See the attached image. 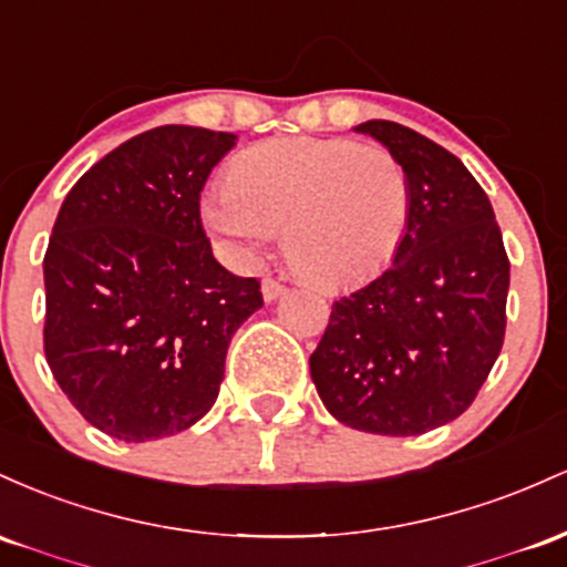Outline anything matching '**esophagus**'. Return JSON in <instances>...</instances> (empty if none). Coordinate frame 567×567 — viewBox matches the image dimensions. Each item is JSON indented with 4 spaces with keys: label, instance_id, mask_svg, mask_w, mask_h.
<instances>
[{
    "label": "esophagus",
    "instance_id": "esophagus-1",
    "mask_svg": "<svg viewBox=\"0 0 567 567\" xmlns=\"http://www.w3.org/2000/svg\"><path fill=\"white\" fill-rule=\"evenodd\" d=\"M284 291H286V286L281 281H276V278H265V281H262V297H265L267 302L278 300V297H281Z\"/></svg>",
    "mask_w": 567,
    "mask_h": 567
}]
</instances>
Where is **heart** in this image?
Masks as SVG:
<instances>
[{
    "mask_svg": "<svg viewBox=\"0 0 567 567\" xmlns=\"http://www.w3.org/2000/svg\"><path fill=\"white\" fill-rule=\"evenodd\" d=\"M412 182L396 152L353 138H270L240 152L227 184L203 198V221L251 259L284 230V257L318 289L383 272L404 244Z\"/></svg>",
    "mask_w": 567,
    "mask_h": 567,
    "instance_id": "b5f03b06",
    "label": "heart"
}]
</instances>
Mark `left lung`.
Wrapping results in <instances>:
<instances>
[{"label":"left lung","instance_id":"obj_1","mask_svg":"<svg viewBox=\"0 0 567 567\" xmlns=\"http://www.w3.org/2000/svg\"><path fill=\"white\" fill-rule=\"evenodd\" d=\"M355 131L406 165L410 227L383 276L332 305L310 378L340 423L415 436L463 415L498 359L508 257L485 189L453 152L391 120Z\"/></svg>","mask_w":567,"mask_h":567}]
</instances>
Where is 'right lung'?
Instances as JSON below:
<instances>
[{"label": "right lung", "instance_id": "1", "mask_svg": "<svg viewBox=\"0 0 567 567\" xmlns=\"http://www.w3.org/2000/svg\"><path fill=\"white\" fill-rule=\"evenodd\" d=\"M235 133L161 125L69 189L44 251V355L80 415L123 442L174 436L212 410L257 278L214 259L208 174Z\"/></svg>", "mask_w": 567, "mask_h": 567}]
</instances>
